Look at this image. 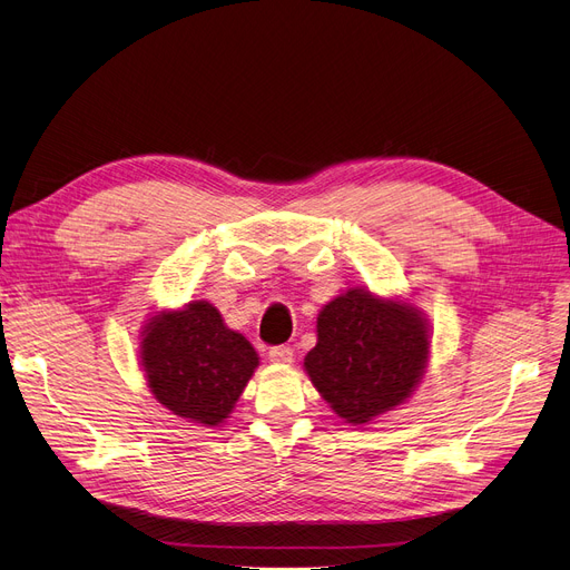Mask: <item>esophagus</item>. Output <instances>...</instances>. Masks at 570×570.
Returning a JSON list of instances; mask_svg holds the SVG:
<instances>
[{
	"label": "esophagus",
	"instance_id": "obj_1",
	"mask_svg": "<svg viewBox=\"0 0 570 570\" xmlns=\"http://www.w3.org/2000/svg\"><path fill=\"white\" fill-rule=\"evenodd\" d=\"M267 357L273 363H277V365H288L291 361H293V348L291 346H286V344H282V346H273L267 351Z\"/></svg>",
	"mask_w": 570,
	"mask_h": 570
}]
</instances>
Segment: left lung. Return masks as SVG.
<instances>
[{"label":"left lung","mask_w":570,"mask_h":570,"mask_svg":"<svg viewBox=\"0 0 570 570\" xmlns=\"http://www.w3.org/2000/svg\"><path fill=\"white\" fill-rule=\"evenodd\" d=\"M316 333L305 370L348 423L363 425L402 404L423 376L428 331L409 305L383 303L353 288L323 307Z\"/></svg>","instance_id":"1"}]
</instances>
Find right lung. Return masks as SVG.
Listing matches in <instances>:
<instances>
[{"instance_id":"obj_1","label":"right lung","mask_w":570,"mask_h":570,"mask_svg":"<svg viewBox=\"0 0 570 570\" xmlns=\"http://www.w3.org/2000/svg\"><path fill=\"white\" fill-rule=\"evenodd\" d=\"M258 365L252 344L207 303L147 323L142 367L155 397L175 415L217 428Z\"/></svg>"}]
</instances>
